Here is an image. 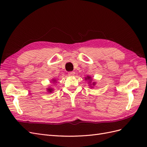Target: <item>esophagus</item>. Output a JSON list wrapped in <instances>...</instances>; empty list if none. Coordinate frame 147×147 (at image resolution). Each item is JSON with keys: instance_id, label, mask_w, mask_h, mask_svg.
<instances>
[{"instance_id": "1", "label": "esophagus", "mask_w": 147, "mask_h": 147, "mask_svg": "<svg viewBox=\"0 0 147 147\" xmlns=\"http://www.w3.org/2000/svg\"><path fill=\"white\" fill-rule=\"evenodd\" d=\"M75 74V72H68V75H69V76H74Z\"/></svg>"}]
</instances>
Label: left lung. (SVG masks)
<instances>
[{"instance_id": "left-lung-1", "label": "left lung", "mask_w": 147, "mask_h": 147, "mask_svg": "<svg viewBox=\"0 0 147 147\" xmlns=\"http://www.w3.org/2000/svg\"><path fill=\"white\" fill-rule=\"evenodd\" d=\"M85 79H88V80H90V79H91V77H87V78H85ZM93 84H94V83H92Z\"/></svg>"}]
</instances>
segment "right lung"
Listing matches in <instances>:
<instances>
[{"label":"right lung","mask_w":147,"mask_h":147,"mask_svg":"<svg viewBox=\"0 0 147 147\" xmlns=\"http://www.w3.org/2000/svg\"><path fill=\"white\" fill-rule=\"evenodd\" d=\"M48 91H49V92H51V91H52L51 89H48Z\"/></svg>","instance_id":"right-lung-1"}]
</instances>
